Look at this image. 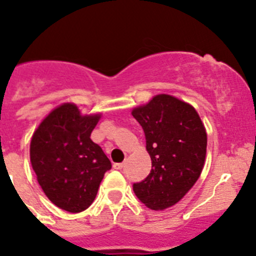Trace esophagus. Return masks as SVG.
<instances>
[{
  "label": "esophagus",
  "instance_id": "obj_1",
  "mask_svg": "<svg viewBox=\"0 0 256 256\" xmlns=\"http://www.w3.org/2000/svg\"><path fill=\"white\" fill-rule=\"evenodd\" d=\"M124 166V162H115L114 168L115 169H122Z\"/></svg>",
  "mask_w": 256,
  "mask_h": 256
}]
</instances>
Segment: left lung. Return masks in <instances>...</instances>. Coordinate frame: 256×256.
<instances>
[{
    "label": "left lung",
    "instance_id": "8db88e82",
    "mask_svg": "<svg viewBox=\"0 0 256 256\" xmlns=\"http://www.w3.org/2000/svg\"><path fill=\"white\" fill-rule=\"evenodd\" d=\"M151 158L148 178L133 184L136 196L152 210L176 205L194 187L206 158L208 134L195 108L172 94H156L132 110Z\"/></svg>",
    "mask_w": 256,
    "mask_h": 256
}]
</instances>
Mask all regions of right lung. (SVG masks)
<instances>
[{
  "label": "right lung",
  "instance_id": "obj_1",
  "mask_svg": "<svg viewBox=\"0 0 256 256\" xmlns=\"http://www.w3.org/2000/svg\"><path fill=\"white\" fill-rule=\"evenodd\" d=\"M102 114L64 102L44 118L30 140V162L44 195L69 212L90 208L112 162L91 133Z\"/></svg>",
  "mask_w": 256,
  "mask_h": 256
}]
</instances>
